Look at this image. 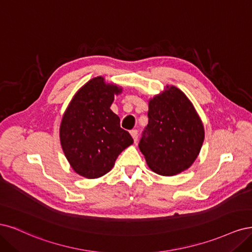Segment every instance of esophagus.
I'll return each instance as SVG.
<instances>
[{
  "label": "esophagus",
  "instance_id": "1",
  "mask_svg": "<svg viewBox=\"0 0 252 252\" xmlns=\"http://www.w3.org/2000/svg\"><path fill=\"white\" fill-rule=\"evenodd\" d=\"M129 133H131V136L133 137L134 141L136 142L138 140V131H137V129H132V131L129 132Z\"/></svg>",
  "mask_w": 252,
  "mask_h": 252
}]
</instances>
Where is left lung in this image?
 Listing matches in <instances>:
<instances>
[{"mask_svg":"<svg viewBox=\"0 0 252 252\" xmlns=\"http://www.w3.org/2000/svg\"><path fill=\"white\" fill-rule=\"evenodd\" d=\"M148 117L139 149L153 172L174 176L191 166L204 141V126L188 96L166 86L149 100Z\"/></svg>","mask_w":252,"mask_h":252,"instance_id":"obj_1","label":"left lung"}]
</instances>
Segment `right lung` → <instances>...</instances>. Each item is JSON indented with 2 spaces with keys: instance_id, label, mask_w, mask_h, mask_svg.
Masks as SVG:
<instances>
[{
  "instance_id": "right-lung-1",
  "label": "right lung",
  "mask_w": 252,
  "mask_h": 252,
  "mask_svg": "<svg viewBox=\"0 0 252 252\" xmlns=\"http://www.w3.org/2000/svg\"><path fill=\"white\" fill-rule=\"evenodd\" d=\"M123 88L97 76L73 96L60 126V139L71 167L79 176L96 179L109 173L119 154L133 143L110 109Z\"/></svg>"
}]
</instances>
